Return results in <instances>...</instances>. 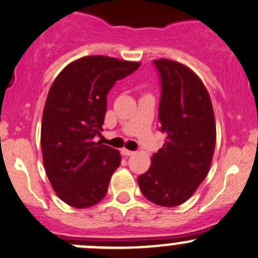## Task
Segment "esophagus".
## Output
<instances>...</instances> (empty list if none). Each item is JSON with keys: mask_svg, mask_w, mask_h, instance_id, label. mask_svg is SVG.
<instances>
[{"mask_svg": "<svg viewBox=\"0 0 258 258\" xmlns=\"http://www.w3.org/2000/svg\"><path fill=\"white\" fill-rule=\"evenodd\" d=\"M121 153L124 154V156H133L134 153H136V152H133V151H129V149H126V148H122L121 149Z\"/></svg>", "mask_w": 258, "mask_h": 258, "instance_id": "obj_1", "label": "esophagus"}]
</instances>
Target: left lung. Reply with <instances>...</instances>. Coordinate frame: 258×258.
Masks as SVG:
<instances>
[{"label": "left lung", "mask_w": 258, "mask_h": 258, "mask_svg": "<svg viewBox=\"0 0 258 258\" xmlns=\"http://www.w3.org/2000/svg\"><path fill=\"white\" fill-rule=\"evenodd\" d=\"M161 75L158 119L166 136L138 177L142 194L161 207H178L194 195L209 172L217 141L214 110L207 87L182 63L154 60Z\"/></svg>", "instance_id": "left-lung-1"}]
</instances>
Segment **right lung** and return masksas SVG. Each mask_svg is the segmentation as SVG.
Masks as SVG:
<instances>
[{"label":"right lung","instance_id":"1","mask_svg":"<svg viewBox=\"0 0 258 258\" xmlns=\"http://www.w3.org/2000/svg\"><path fill=\"white\" fill-rule=\"evenodd\" d=\"M141 63L87 55L66 66L51 83L41 119L45 173L58 198L85 209L105 198L120 152L94 142L102 132L106 95Z\"/></svg>","mask_w":258,"mask_h":258}]
</instances>
